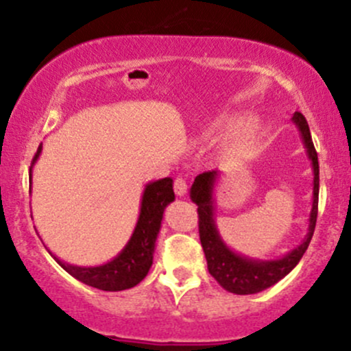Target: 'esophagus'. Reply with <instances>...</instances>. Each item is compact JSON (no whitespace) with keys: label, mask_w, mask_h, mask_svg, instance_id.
<instances>
[{"label":"esophagus","mask_w":351,"mask_h":351,"mask_svg":"<svg viewBox=\"0 0 351 351\" xmlns=\"http://www.w3.org/2000/svg\"><path fill=\"white\" fill-rule=\"evenodd\" d=\"M173 188H175V193L178 195V197H183V195H185L186 190H188L186 180H185V178H176V180H175V185H173Z\"/></svg>","instance_id":"34e87169"}]
</instances>
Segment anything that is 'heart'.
Segmentation results:
<instances>
[{"instance_id":"1","label":"heart","mask_w":351,"mask_h":351,"mask_svg":"<svg viewBox=\"0 0 351 351\" xmlns=\"http://www.w3.org/2000/svg\"><path fill=\"white\" fill-rule=\"evenodd\" d=\"M234 124H237V117H228V119H222L219 123V128L220 129H227V128H232Z\"/></svg>"}]
</instances>
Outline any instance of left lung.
<instances>
[{"label": "left lung", "instance_id": "obj_1", "mask_svg": "<svg viewBox=\"0 0 351 351\" xmlns=\"http://www.w3.org/2000/svg\"><path fill=\"white\" fill-rule=\"evenodd\" d=\"M293 123L300 129L302 145L306 147L309 161L313 166V206L309 212L308 234L304 235L302 242L294 247L291 252L279 259L261 261L250 259L234 252L230 247L222 241L219 228L215 223V200H213V190H215L219 171H205L195 178L190 188V198L193 204L198 205V232H200V242L204 247L208 272L215 278V281L234 294H256L267 287L274 286L276 282L286 278L298 263L301 261L302 254L308 249L311 242L313 232L316 227V217H318V195H319V165L318 153L313 145L311 132L301 112H294Z\"/></svg>", "mask_w": 351, "mask_h": 351}]
</instances>
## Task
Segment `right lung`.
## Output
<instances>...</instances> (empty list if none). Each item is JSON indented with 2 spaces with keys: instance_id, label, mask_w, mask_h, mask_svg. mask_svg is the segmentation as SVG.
<instances>
[{
  "instance_id": "obj_1",
  "label": "right lung",
  "mask_w": 351,
  "mask_h": 351,
  "mask_svg": "<svg viewBox=\"0 0 351 351\" xmlns=\"http://www.w3.org/2000/svg\"><path fill=\"white\" fill-rule=\"evenodd\" d=\"M40 153H42V145L38 146L33 163L38 160ZM32 168H29V183H32ZM173 200H175V191H173L171 178H161L147 183L143 191L141 210H139V219L134 232L124 249L109 263L94 265V267H82V265L64 263L49 250L50 256L70 276L87 286L97 287L101 291H124L134 287L149 272L163 212L166 205L171 204Z\"/></svg>"
}]
</instances>
